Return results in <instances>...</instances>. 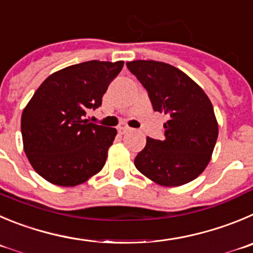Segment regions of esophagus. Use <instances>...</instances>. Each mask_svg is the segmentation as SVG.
I'll list each match as a JSON object with an SVG mask.
<instances>
[{"instance_id":"esophagus-1","label":"esophagus","mask_w":253,"mask_h":253,"mask_svg":"<svg viewBox=\"0 0 253 253\" xmlns=\"http://www.w3.org/2000/svg\"><path fill=\"white\" fill-rule=\"evenodd\" d=\"M128 129H129V127L122 126V127H120V128H119V132H120V133H125V132L128 131Z\"/></svg>"}]
</instances>
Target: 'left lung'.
Wrapping results in <instances>:
<instances>
[{
	"mask_svg": "<svg viewBox=\"0 0 253 253\" xmlns=\"http://www.w3.org/2000/svg\"><path fill=\"white\" fill-rule=\"evenodd\" d=\"M126 65L148 92L153 110L169 116L164 140L147 137L134 166L166 187L191 182L209 165L218 136L211 101L193 80L169 63L137 60Z\"/></svg>",
	"mask_w": 253,
	"mask_h": 253,
	"instance_id": "obj_1",
	"label": "left lung"
}]
</instances>
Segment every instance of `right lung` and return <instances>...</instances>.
<instances>
[{"label":"right lung","instance_id":"1","mask_svg":"<svg viewBox=\"0 0 253 253\" xmlns=\"http://www.w3.org/2000/svg\"><path fill=\"white\" fill-rule=\"evenodd\" d=\"M124 61H87L47 77L21 117L23 150L31 166L53 185L73 187L103 169L117 131L84 120L98 108Z\"/></svg>","mask_w":253,"mask_h":253}]
</instances>
